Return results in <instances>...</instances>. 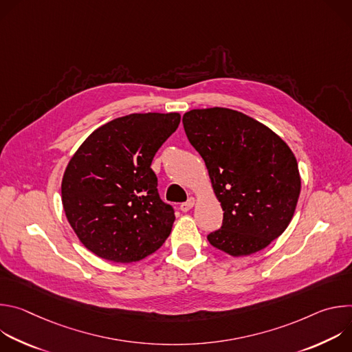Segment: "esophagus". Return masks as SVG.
<instances>
[{
  "mask_svg": "<svg viewBox=\"0 0 352 352\" xmlns=\"http://www.w3.org/2000/svg\"><path fill=\"white\" fill-rule=\"evenodd\" d=\"M193 205H195V199L193 197H189L186 202H184V204H181L179 205V209H181V212H189L192 208H193Z\"/></svg>",
  "mask_w": 352,
  "mask_h": 352,
  "instance_id": "34e87169",
  "label": "esophagus"
}]
</instances>
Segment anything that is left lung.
<instances>
[{
  "label": "left lung",
  "instance_id": "obj_1",
  "mask_svg": "<svg viewBox=\"0 0 352 352\" xmlns=\"http://www.w3.org/2000/svg\"><path fill=\"white\" fill-rule=\"evenodd\" d=\"M182 124L224 212L208 241L231 256L265 249L285 231L299 197L291 148L263 124L230 109L190 110Z\"/></svg>",
  "mask_w": 352,
  "mask_h": 352
}]
</instances>
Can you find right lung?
<instances>
[{
    "mask_svg": "<svg viewBox=\"0 0 352 352\" xmlns=\"http://www.w3.org/2000/svg\"><path fill=\"white\" fill-rule=\"evenodd\" d=\"M178 113L129 114L96 129L71 159L61 185L67 219L100 258L138 262L164 243L175 220L150 168L175 132Z\"/></svg>",
    "mask_w": 352,
    "mask_h": 352,
    "instance_id": "add662e5",
    "label": "right lung"
}]
</instances>
